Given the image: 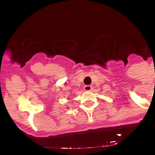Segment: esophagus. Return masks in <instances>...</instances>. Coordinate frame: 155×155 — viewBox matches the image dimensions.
Here are the masks:
<instances>
[{
  "label": "esophagus",
  "instance_id": "obj_1",
  "mask_svg": "<svg viewBox=\"0 0 155 155\" xmlns=\"http://www.w3.org/2000/svg\"><path fill=\"white\" fill-rule=\"evenodd\" d=\"M92 87L91 85H85L84 87V90H85V91H90V90H92Z\"/></svg>",
  "mask_w": 155,
  "mask_h": 155
}]
</instances>
